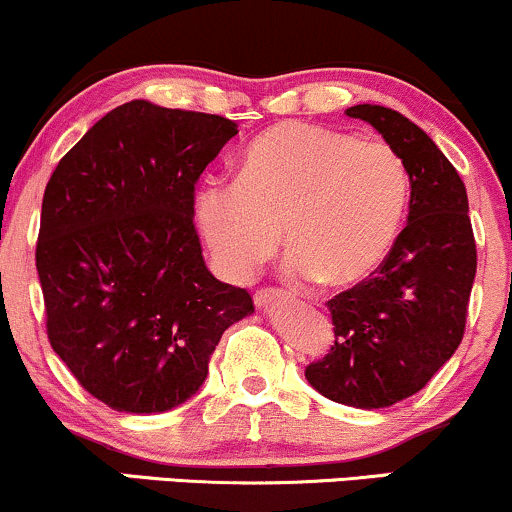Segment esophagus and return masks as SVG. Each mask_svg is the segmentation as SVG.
<instances>
[{"label":"esophagus","instance_id":"obj_1","mask_svg":"<svg viewBox=\"0 0 512 512\" xmlns=\"http://www.w3.org/2000/svg\"><path fill=\"white\" fill-rule=\"evenodd\" d=\"M291 293L289 291H281V289H262L255 293V303L257 308H267V305H274V303H286L291 301Z\"/></svg>","mask_w":512,"mask_h":512}]
</instances>
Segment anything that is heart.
Wrapping results in <instances>:
<instances>
[{"instance_id": "b5f03b06", "label": "heart", "mask_w": 512, "mask_h": 512, "mask_svg": "<svg viewBox=\"0 0 512 512\" xmlns=\"http://www.w3.org/2000/svg\"><path fill=\"white\" fill-rule=\"evenodd\" d=\"M407 204L409 173L390 144L281 122L252 139L236 180L199 187L195 216L228 279L248 281L272 260L284 228L293 276L354 286L390 255Z\"/></svg>"}]
</instances>
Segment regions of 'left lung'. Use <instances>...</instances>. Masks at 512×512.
Returning a JSON list of instances; mask_svg holds the SVG:
<instances>
[{"mask_svg":"<svg viewBox=\"0 0 512 512\" xmlns=\"http://www.w3.org/2000/svg\"><path fill=\"white\" fill-rule=\"evenodd\" d=\"M409 173V216L390 255L327 308L334 346L305 368L308 383L332 402L383 409L426 387L462 342L477 274L464 182L436 142L402 113L354 105Z\"/></svg>","mask_w":512,"mask_h":512,"instance_id":"1","label":"left lung"}]
</instances>
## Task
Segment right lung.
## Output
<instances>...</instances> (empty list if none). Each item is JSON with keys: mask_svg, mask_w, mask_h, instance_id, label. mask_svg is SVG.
Listing matches in <instances>:
<instances>
[{"mask_svg": "<svg viewBox=\"0 0 512 512\" xmlns=\"http://www.w3.org/2000/svg\"><path fill=\"white\" fill-rule=\"evenodd\" d=\"M238 134L221 115L129 101L101 117L45 187L35 250L48 339L110 409L195 397L221 334L255 313L209 272L195 182Z\"/></svg>", "mask_w": 512, "mask_h": 512, "instance_id": "1", "label": "right lung"}]
</instances>
